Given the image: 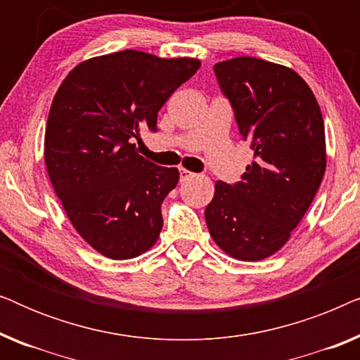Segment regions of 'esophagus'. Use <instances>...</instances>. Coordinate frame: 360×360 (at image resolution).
I'll return each mask as SVG.
<instances>
[{
  "mask_svg": "<svg viewBox=\"0 0 360 360\" xmlns=\"http://www.w3.org/2000/svg\"><path fill=\"white\" fill-rule=\"evenodd\" d=\"M193 176H195V174H191L190 170L180 169V180L181 181H185V180H188V179H193Z\"/></svg>",
  "mask_w": 360,
  "mask_h": 360,
  "instance_id": "obj_1",
  "label": "esophagus"
}]
</instances>
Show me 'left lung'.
Instances as JSON below:
<instances>
[{
  "mask_svg": "<svg viewBox=\"0 0 360 360\" xmlns=\"http://www.w3.org/2000/svg\"><path fill=\"white\" fill-rule=\"evenodd\" d=\"M214 73L254 162L238 184L216 181L206 226L221 250L254 262L287 244L321 185L324 121L311 88L292 68L236 57L216 63Z\"/></svg>",
  "mask_w": 360,
  "mask_h": 360,
  "instance_id": "1",
  "label": "left lung"
}]
</instances>
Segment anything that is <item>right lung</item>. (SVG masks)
Segmentation results:
<instances>
[{
    "label": "right lung",
    "instance_id": "add662e5",
    "mask_svg": "<svg viewBox=\"0 0 360 360\" xmlns=\"http://www.w3.org/2000/svg\"><path fill=\"white\" fill-rule=\"evenodd\" d=\"M198 58L121 51L83 60L52 100L44 139L47 174L82 239L112 260L134 259L157 243L160 206L179 169L137 154L141 129L196 73Z\"/></svg>",
    "mask_w": 360,
    "mask_h": 360
}]
</instances>
